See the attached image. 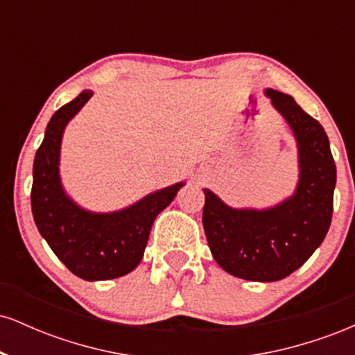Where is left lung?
Returning a JSON list of instances; mask_svg holds the SVG:
<instances>
[{"label":"left lung","instance_id":"obj_1","mask_svg":"<svg viewBox=\"0 0 355 355\" xmlns=\"http://www.w3.org/2000/svg\"><path fill=\"white\" fill-rule=\"evenodd\" d=\"M267 98L291 126L299 153V182L267 209H234L203 189L202 222L215 262L254 282L282 280L302 267L331 227L337 172L327 133L291 95L267 88Z\"/></svg>","mask_w":355,"mask_h":355}]
</instances>
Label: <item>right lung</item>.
Wrapping results in <instances>:
<instances>
[{"label":"right lung","instance_id":"right-lung-1","mask_svg":"<svg viewBox=\"0 0 355 355\" xmlns=\"http://www.w3.org/2000/svg\"><path fill=\"white\" fill-rule=\"evenodd\" d=\"M92 96V89H83L51 116L35 155L31 211L38 232L68 270L95 282L118 279L138 267L155 218L173 202L185 182L107 214L89 211L73 200L60 177L61 140L67 125Z\"/></svg>","mask_w":355,"mask_h":355}]
</instances>
